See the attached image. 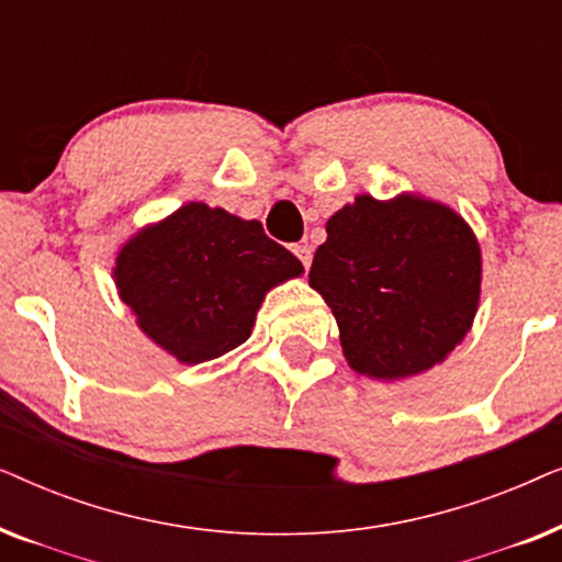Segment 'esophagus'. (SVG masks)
<instances>
[{"label":"esophagus","mask_w":562,"mask_h":562,"mask_svg":"<svg viewBox=\"0 0 562 562\" xmlns=\"http://www.w3.org/2000/svg\"><path fill=\"white\" fill-rule=\"evenodd\" d=\"M294 256L302 260L304 268L312 266V248H310V245H294Z\"/></svg>","instance_id":"1"}]
</instances>
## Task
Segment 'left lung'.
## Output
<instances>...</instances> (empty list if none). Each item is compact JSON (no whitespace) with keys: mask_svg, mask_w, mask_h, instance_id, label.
I'll use <instances>...</instances> for the list:
<instances>
[{"mask_svg":"<svg viewBox=\"0 0 562 562\" xmlns=\"http://www.w3.org/2000/svg\"><path fill=\"white\" fill-rule=\"evenodd\" d=\"M310 286L333 310L352 371L406 379L442 363L471 329L481 248L450 206L363 194L327 220Z\"/></svg>","mask_w":562,"mask_h":562,"instance_id":"1","label":"left lung"}]
</instances>
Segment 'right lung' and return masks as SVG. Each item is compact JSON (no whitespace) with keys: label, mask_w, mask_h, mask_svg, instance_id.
Returning <instances> with one entry per match:
<instances>
[{"label":"right lung","mask_w":562,"mask_h":562,"mask_svg":"<svg viewBox=\"0 0 562 562\" xmlns=\"http://www.w3.org/2000/svg\"><path fill=\"white\" fill-rule=\"evenodd\" d=\"M302 271L258 220L189 202L117 252L114 281L143 333L194 366L248 340L266 291Z\"/></svg>","instance_id":"right-lung-1"}]
</instances>
